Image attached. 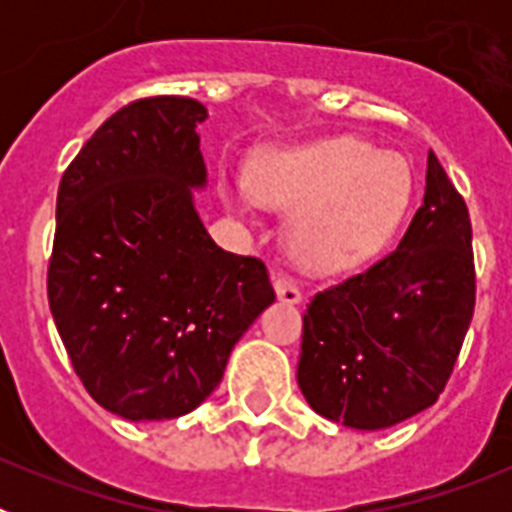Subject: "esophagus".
<instances>
[{
	"label": "esophagus",
	"instance_id": "obj_1",
	"mask_svg": "<svg viewBox=\"0 0 512 512\" xmlns=\"http://www.w3.org/2000/svg\"><path fill=\"white\" fill-rule=\"evenodd\" d=\"M274 289H277V297L287 305H300L302 302V292L295 282L289 277H277L274 279Z\"/></svg>",
	"mask_w": 512,
	"mask_h": 512
}]
</instances>
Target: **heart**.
<instances>
[{
    "instance_id": "heart-1",
    "label": "heart",
    "mask_w": 512,
    "mask_h": 512,
    "mask_svg": "<svg viewBox=\"0 0 512 512\" xmlns=\"http://www.w3.org/2000/svg\"><path fill=\"white\" fill-rule=\"evenodd\" d=\"M248 189L271 207H296L287 246L302 266L341 271L390 241L410 205L413 171L400 153L341 135L261 153Z\"/></svg>"
}]
</instances>
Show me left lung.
<instances>
[{"label": "left lung", "instance_id": "8db88e82", "mask_svg": "<svg viewBox=\"0 0 512 512\" xmlns=\"http://www.w3.org/2000/svg\"><path fill=\"white\" fill-rule=\"evenodd\" d=\"M474 315L472 223L436 153L400 246L312 297L297 384L333 423L379 431L431 408Z\"/></svg>", "mask_w": 512, "mask_h": 512}]
</instances>
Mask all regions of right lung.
<instances>
[{"label":"right lung","instance_id":"right-lung-1","mask_svg":"<svg viewBox=\"0 0 512 512\" xmlns=\"http://www.w3.org/2000/svg\"><path fill=\"white\" fill-rule=\"evenodd\" d=\"M205 120L197 99H135L58 187L48 305L81 384L125 420L192 413L277 297L264 261L223 251L194 210Z\"/></svg>","mask_w":512,"mask_h":512}]
</instances>
